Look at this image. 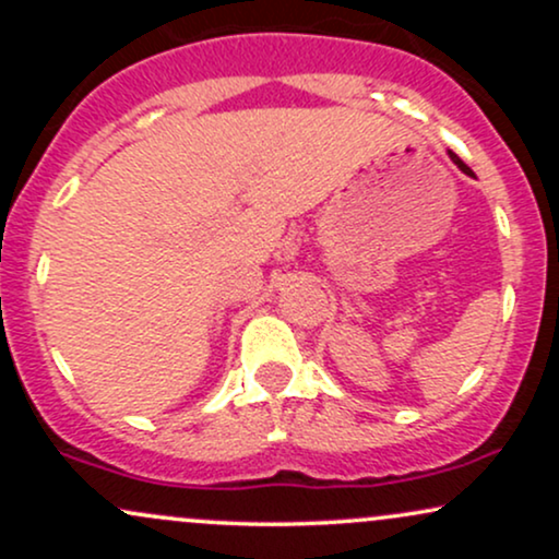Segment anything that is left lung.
Masks as SVG:
<instances>
[{"mask_svg": "<svg viewBox=\"0 0 559 559\" xmlns=\"http://www.w3.org/2000/svg\"><path fill=\"white\" fill-rule=\"evenodd\" d=\"M449 157H452V159H454V165H457V168H460V170H463V173H467V176H473V170H471V168H467V165H465V163H463V159H460L457 155H454V152H449Z\"/></svg>", "mask_w": 559, "mask_h": 559, "instance_id": "8db88e82", "label": "left lung"}]
</instances>
